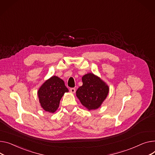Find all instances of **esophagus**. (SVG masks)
Returning <instances> with one entry per match:
<instances>
[{
	"mask_svg": "<svg viewBox=\"0 0 155 155\" xmlns=\"http://www.w3.org/2000/svg\"><path fill=\"white\" fill-rule=\"evenodd\" d=\"M75 91H76V90H75V88H70V91L71 93H73V94H74V93L75 92Z\"/></svg>",
	"mask_w": 155,
	"mask_h": 155,
	"instance_id": "esophagus-1",
	"label": "esophagus"
}]
</instances>
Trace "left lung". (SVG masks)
<instances>
[{
	"label": "left lung",
	"mask_w": 155,
	"mask_h": 155,
	"mask_svg": "<svg viewBox=\"0 0 155 155\" xmlns=\"http://www.w3.org/2000/svg\"><path fill=\"white\" fill-rule=\"evenodd\" d=\"M82 82L83 85L76 91L81 104L89 110L98 108L107 97L108 87L99 77L91 73L82 77Z\"/></svg>",
	"instance_id": "left-lung-1"
}]
</instances>
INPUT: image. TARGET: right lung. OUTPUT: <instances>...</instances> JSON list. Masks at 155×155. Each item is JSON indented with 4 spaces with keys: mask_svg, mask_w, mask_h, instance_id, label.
Returning <instances> with one entry per match:
<instances>
[{
    "mask_svg": "<svg viewBox=\"0 0 155 155\" xmlns=\"http://www.w3.org/2000/svg\"><path fill=\"white\" fill-rule=\"evenodd\" d=\"M68 90L63 80L53 76L45 81L38 91L41 107L50 113H54L59 107L60 101Z\"/></svg>",
    "mask_w": 155,
    "mask_h": 155,
    "instance_id": "add662e5",
    "label": "right lung"
}]
</instances>
